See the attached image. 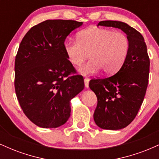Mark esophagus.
Listing matches in <instances>:
<instances>
[{
	"label": "esophagus",
	"mask_w": 159,
	"mask_h": 159,
	"mask_svg": "<svg viewBox=\"0 0 159 159\" xmlns=\"http://www.w3.org/2000/svg\"><path fill=\"white\" fill-rule=\"evenodd\" d=\"M89 81H90V79H89V78H84V85L86 88H88L89 87Z\"/></svg>",
	"instance_id": "34e87169"
}]
</instances>
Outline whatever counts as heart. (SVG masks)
<instances>
[{"mask_svg":"<svg viewBox=\"0 0 159 159\" xmlns=\"http://www.w3.org/2000/svg\"><path fill=\"white\" fill-rule=\"evenodd\" d=\"M129 39L122 32L102 27H89L77 34L76 41L65 43L67 59L74 66H80L90 54V60L79 69L83 75L102 70L111 75L122 68L129 52Z\"/></svg>","mask_w":159,"mask_h":159,"instance_id":"obj_1","label":"heart"}]
</instances>
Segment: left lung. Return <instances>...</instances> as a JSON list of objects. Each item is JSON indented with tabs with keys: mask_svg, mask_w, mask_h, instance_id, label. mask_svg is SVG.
Instances as JSON below:
<instances>
[{
	"mask_svg": "<svg viewBox=\"0 0 159 159\" xmlns=\"http://www.w3.org/2000/svg\"><path fill=\"white\" fill-rule=\"evenodd\" d=\"M97 26L120 29L130 43L126 60L116 74L92 79L89 84L98 99L95 123L101 129L119 130L132 123L143 103L148 85L149 58L143 36L126 23L102 21Z\"/></svg>",
	"mask_w": 159,
	"mask_h": 159,
	"instance_id": "8db88e82",
	"label": "left lung"
}]
</instances>
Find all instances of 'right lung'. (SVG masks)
I'll return each instance as SVG.
<instances>
[{"label": "right lung", "instance_id": "add662e5", "mask_svg": "<svg viewBox=\"0 0 159 159\" xmlns=\"http://www.w3.org/2000/svg\"><path fill=\"white\" fill-rule=\"evenodd\" d=\"M83 22L46 20L20 43L15 61V90L23 112L41 128H57L70 116V101L84 88L64 52V42Z\"/></svg>", "mask_w": 159, "mask_h": 159}]
</instances>
